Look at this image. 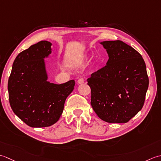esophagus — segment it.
<instances>
[{
	"instance_id": "34e87169",
	"label": "esophagus",
	"mask_w": 161,
	"mask_h": 161,
	"mask_svg": "<svg viewBox=\"0 0 161 161\" xmlns=\"http://www.w3.org/2000/svg\"><path fill=\"white\" fill-rule=\"evenodd\" d=\"M83 83H84V79H83V78H79V79H78V85H81V84H83Z\"/></svg>"
}]
</instances>
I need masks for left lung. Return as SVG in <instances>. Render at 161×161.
Listing matches in <instances>:
<instances>
[{
  "label": "left lung",
  "mask_w": 161,
  "mask_h": 161,
  "mask_svg": "<svg viewBox=\"0 0 161 161\" xmlns=\"http://www.w3.org/2000/svg\"><path fill=\"white\" fill-rule=\"evenodd\" d=\"M109 59L87 79L91 105L101 119L126 123L142 109L149 86L145 62L122 41H103Z\"/></svg>",
  "instance_id": "left-lung-1"
}]
</instances>
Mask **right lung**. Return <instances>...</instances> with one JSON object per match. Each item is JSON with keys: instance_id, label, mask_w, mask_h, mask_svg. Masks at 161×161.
Listing matches in <instances>:
<instances>
[{"instance_id": "1", "label": "right lung", "mask_w": 161, "mask_h": 161, "mask_svg": "<svg viewBox=\"0 0 161 161\" xmlns=\"http://www.w3.org/2000/svg\"><path fill=\"white\" fill-rule=\"evenodd\" d=\"M52 44L41 41L21 52L13 62L8 80L9 101L13 112L33 128L53 125L63 112L67 97L75 81L55 84L48 81L44 59L51 53Z\"/></svg>"}]
</instances>
